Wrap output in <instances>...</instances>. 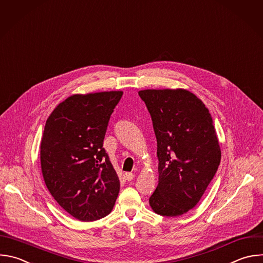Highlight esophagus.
Here are the masks:
<instances>
[{
	"label": "esophagus",
	"mask_w": 263,
	"mask_h": 263,
	"mask_svg": "<svg viewBox=\"0 0 263 263\" xmlns=\"http://www.w3.org/2000/svg\"><path fill=\"white\" fill-rule=\"evenodd\" d=\"M125 179H126L128 182H130V181H132V180L134 179V174H133L132 172H126V173H125Z\"/></svg>",
	"instance_id": "obj_1"
}]
</instances>
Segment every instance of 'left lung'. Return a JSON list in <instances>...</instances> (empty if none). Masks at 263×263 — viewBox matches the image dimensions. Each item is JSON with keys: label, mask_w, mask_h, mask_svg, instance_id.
Listing matches in <instances>:
<instances>
[{"label": "left lung", "mask_w": 263, "mask_h": 263, "mask_svg": "<svg viewBox=\"0 0 263 263\" xmlns=\"http://www.w3.org/2000/svg\"><path fill=\"white\" fill-rule=\"evenodd\" d=\"M138 95L157 138L159 183L149 205L161 216H181L199 202L220 165L212 116L200 99L184 89L143 90Z\"/></svg>", "instance_id": "obj_1"}]
</instances>
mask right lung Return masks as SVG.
I'll return each mask as SVG.
<instances>
[{"instance_id": "1", "label": "right lung", "mask_w": 263, "mask_h": 263, "mask_svg": "<svg viewBox=\"0 0 263 263\" xmlns=\"http://www.w3.org/2000/svg\"><path fill=\"white\" fill-rule=\"evenodd\" d=\"M121 91L72 95L48 117L40 144L41 169L54 200L72 217L89 222L107 216L120 180L103 147Z\"/></svg>"}]
</instances>
